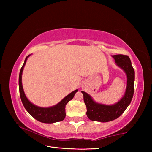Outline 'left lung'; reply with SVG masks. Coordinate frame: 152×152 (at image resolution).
<instances>
[{"label": "left lung", "instance_id": "8db88e82", "mask_svg": "<svg viewBox=\"0 0 152 152\" xmlns=\"http://www.w3.org/2000/svg\"><path fill=\"white\" fill-rule=\"evenodd\" d=\"M117 65L125 72L127 75V88L125 93L119 102L113 105L97 103L86 92L82 91L84 101L86 106V115L93 121L109 122L117 119L129 105L134 92L135 71L129 56L118 54L113 56Z\"/></svg>", "mask_w": 152, "mask_h": 152}]
</instances>
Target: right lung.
Instances as JSON below:
<instances>
[{"label": "right lung", "mask_w": 152, "mask_h": 152, "mask_svg": "<svg viewBox=\"0 0 152 152\" xmlns=\"http://www.w3.org/2000/svg\"><path fill=\"white\" fill-rule=\"evenodd\" d=\"M30 55L27 56L25 58L23 65L20 68L19 77V93L20 99H21L22 103L23 104L25 109L27 110V112L31 115V116L36 120L39 121L40 122L44 123H53L58 121H61L64 119L66 117V105L68 102L71 101L74 96L76 92L78 91V89L72 92L71 93L64 98L58 104L54 106L43 108L36 106V105L31 103L29 100L27 99L25 94L22 85V73L23 70L24 66L26 64L27 58Z\"/></svg>", "instance_id": "right-lung-1"}]
</instances>
